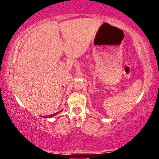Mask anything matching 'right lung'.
I'll return each mask as SVG.
<instances>
[{"label": "right lung", "mask_w": 159, "mask_h": 159, "mask_svg": "<svg viewBox=\"0 0 159 159\" xmlns=\"http://www.w3.org/2000/svg\"><path fill=\"white\" fill-rule=\"evenodd\" d=\"M60 112H58V113H60ZM58 113H56V114H51V115H49V116H45L46 118H52V117H54V116H55L56 115H57Z\"/></svg>", "instance_id": "1"}]
</instances>
